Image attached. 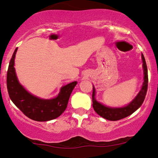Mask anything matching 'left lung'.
<instances>
[{
    "label": "left lung",
    "mask_w": 158,
    "mask_h": 158,
    "mask_svg": "<svg viewBox=\"0 0 158 158\" xmlns=\"http://www.w3.org/2000/svg\"><path fill=\"white\" fill-rule=\"evenodd\" d=\"M142 68H143L144 72V81L142 83L141 90L138 93L137 96L129 103L128 105L123 107L118 108H112L102 104L100 102L96 101V90L95 87L93 85V94H92V101H93V107L95 111L101 116V117L106 118L110 121H117L122 118H124L127 116L131 115L134 112L139 109L141 106L142 103L145 98V96L148 90V68L144 59L143 54H142Z\"/></svg>",
    "instance_id": "1"
}]
</instances>
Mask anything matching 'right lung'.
Masks as SVG:
<instances>
[{
    "instance_id": "1",
    "label": "right lung",
    "mask_w": 158,
    "mask_h": 158,
    "mask_svg": "<svg viewBox=\"0 0 158 158\" xmlns=\"http://www.w3.org/2000/svg\"><path fill=\"white\" fill-rule=\"evenodd\" d=\"M17 49L13 54L7 72V89L10 100L32 120L47 122L57 118L66 109L71 93L77 82L62 86L59 94L53 98L44 99L34 96L21 85L17 78L14 68Z\"/></svg>"
}]
</instances>
